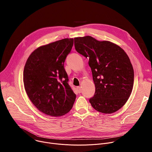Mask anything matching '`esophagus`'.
I'll list each match as a JSON object with an SVG mask.
<instances>
[{"mask_svg": "<svg viewBox=\"0 0 152 152\" xmlns=\"http://www.w3.org/2000/svg\"><path fill=\"white\" fill-rule=\"evenodd\" d=\"M76 89H77V91H78L79 93H81V88L80 87V86H77V87L76 88Z\"/></svg>", "mask_w": 152, "mask_h": 152, "instance_id": "esophagus-1", "label": "esophagus"}]
</instances>
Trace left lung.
<instances>
[{
    "label": "left lung",
    "mask_w": 152,
    "mask_h": 152,
    "mask_svg": "<svg viewBox=\"0 0 152 152\" xmlns=\"http://www.w3.org/2000/svg\"><path fill=\"white\" fill-rule=\"evenodd\" d=\"M74 40L76 50L89 58L96 87L89 100L91 106L102 113L117 111L128 100L134 85V69L127 55L110 41H99L90 36Z\"/></svg>",
    "instance_id": "obj_1"
}]
</instances>
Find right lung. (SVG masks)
<instances>
[{"instance_id": "obj_1", "label": "right lung", "mask_w": 152, "mask_h": 152, "mask_svg": "<svg viewBox=\"0 0 152 152\" xmlns=\"http://www.w3.org/2000/svg\"><path fill=\"white\" fill-rule=\"evenodd\" d=\"M73 38H65L34 50L23 71L26 92L34 106L46 115L68 113L76 99L64 64L73 46Z\"/></svg>"}]
</instances>
